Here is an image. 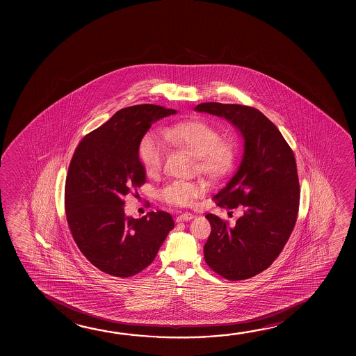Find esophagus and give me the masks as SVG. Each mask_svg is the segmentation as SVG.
I'll use <instances>...</instances> for the list:
<instances>
[{"mask_svg": "<svg viewBox=\"0 0 356 356\" xmlns=\"http://www.w3.org/2000/svg\"><path fill=\"white\" fill-rule=\"evenodd\" d=\"M193 213H188V212H185V213H180V215L176 217V222L190 221V220H193Z\"/></svg>", "mask_w": 356, "mask_h": 356, "instance_id": "1", "label": "esophagus"}]
</instances>
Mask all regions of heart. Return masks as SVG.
Here are the masks:
<instances>
[{
    "label": "heart",
    "instance_id": "b5f03b06",
    "mask_svg": "<svg viewBox=\"0 0 356 356\" xmlns=\"http://www.w3.org/2000/svg\"><path fill=\"white\" fill-rule=\"evenodd\" d=\"M165 143L179 146L197 159L198 170L210 177L227 174L236 158L234 144L220 140V134L209 122L188 120L177 122L161 130V135L149 131L139 143V159L147 175L156 174L166 154ZM206 186L200 181L175 180L160 190L165 202L176 206H190L202 196Z\"/></svg>",
    "mask_w": 356,
    "mask_h": 356
}]
</instances>
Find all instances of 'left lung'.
Listing matches in <instances>:
<instances>
[{"instance_id":"left-lung-1","label":"left lung","mask_w":356,"mask_h":356,"mask_svg":"<svg viewBox=\"0 0 356 356\" xmlns=\"http://www.w3.org/2000/svg\"><path fill=\"white\" fill-rule=\"evenodd\" d=\"M195 111L225 118L243 139V155L217 204L243 213L234 225L209 213L211 234L204 261L229 280L251 278L268 268L291 236L297 220L299 181L294 154L280 130L251 106L202 103Z\"/></svg>"}]
</instances>
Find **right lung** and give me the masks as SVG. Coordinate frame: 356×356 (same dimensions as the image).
<instances>
[{"label": "right lung", "mask_w": 356, "mask_h": 356, "mask_svg": "<svg viewBox=\"0 0 356 356\" xmlns=\"http://www.w3.org/2000/svg\"><path fill=\"white\" fill-rule=\"evenodd\" d=\"M177 111L141 104L117 111L76 146L65 179V213L73 238L104 273L128 278L155 259L175 223L168 212L125 215L122 200L146 181L138 149L154 122Z\"/></svg>", "instance_id": "add662e5"}]
</instances>
